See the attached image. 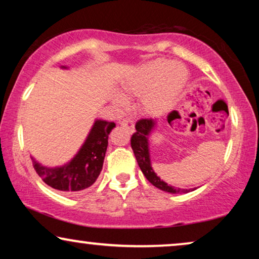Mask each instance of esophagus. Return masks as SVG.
Listing matches in <instances>:
<instances>
[{
	"label": "esophagus",
	"instance_id": "34e87169",
	"mask_svg": "<svg viewBox=\"0 0 259 259\" xmlns=\"http://www.w3.org/2000/svg\"><path fill=\"white\" fill-rule=\"evenodd\" d=\"M121 126L128 130L131 133H133L134 131H136V127H134V121L131 119H123L121 121Z\"/></svg>",
	"mask_w": 259,
	"mask_h": 259
}]
</instances>
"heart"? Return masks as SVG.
Wrapping results in <instances>:
<instances>
[{
  "instance_id": "heart-1",
  "label": "heart",
  "mask_w": 259,
  "mask_h": 259,
  "mask_svg": "<svg viewBox=\"0 0 259 259\" xmlns=\"http://www.w3.org/2000/svg\"><path fill=\"white\" fill-rule=\"evenodd\" d=\"M189 73L185 67L165 59L151 60L137 67L121 83L125 98H140V108L145 114L158 116L175 107L185 88ZM119 106H125L126 100L114 95Z\"/></svg>"
}]
</instances>
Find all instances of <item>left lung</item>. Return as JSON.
Here are the masks:
<instances>
[{
  "mask_svg": "<svg viewBox=\"0 0 259 259\" xmlns=\"http://www.w3.org/2000/svg\"><path fill=\"white\" fill-rule=\"evenodd\" d=\"M173 111L172 113H175ZM171 113V114H172ZM155 121L153 119H141L136 123V130L137 132L133 134L131 138V146L136 155V159L138 161V165L141 169V172L144 173V176L146 177V179L150 182L152 185H154L158 189H160L165 192L168 193H187L191 190L187 189H177L175 186L168 185L167 183H165L164 180H161L159 177L155 175L153 168L151 165V159H150V148H148V136L152 132V130L154 128ZM193 191V189H192Z\"/></svg>",
  "mask_w": 259,
  "mask_h": 259,
  "instance_id": "obj_1",
  "label": "left lung"
}]
</instances>
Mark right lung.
<instances>
[{
    "label": "right lung",
    "mask_w": 259,
    "mask_h": 259,
    "mask_svg": "<svg viewBox=\"0 0 259 259\" xmlns=\"http://www.w3.org/2000/svg\"><path fill=\"white\" fill-rule=\"evenodd\" d=\"M114 127V122L95 120L86 141L68 164L51 168L31 158L35 171L47 185L62 192L70 194L87 189L100 175L108 146V136Z\"/></svg>",
    "instance_id": "1"
}]
</instances>
